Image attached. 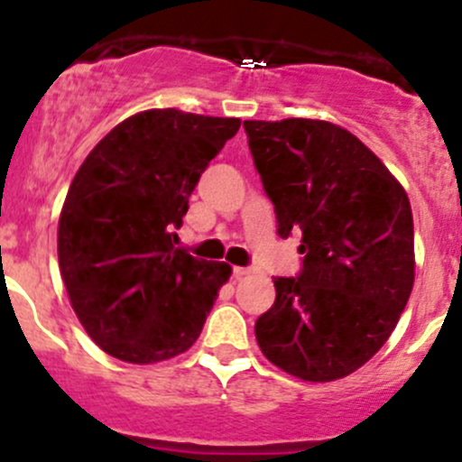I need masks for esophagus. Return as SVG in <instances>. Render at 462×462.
<instances>
[{
	"instance_id": "obj_1",
	"label": "esophagus",
	"mask_w": 462,
	"mask_h": 462,
	"mask_svg": "<svg viewBox=\"0 0 462 462\" xmlns=\"http://www.w3.org/2000/svg\"><path fill=\"white\" fill-rule=\"evenodd\" d=\"M250 273H253V270H250V268H241V265H235V268H232V277H235V279L248 277Z\"/></svg>"
}]
</instances>
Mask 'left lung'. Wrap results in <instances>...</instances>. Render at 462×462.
Instances as JSON below:
<instances>
[{
	"instance_id": "obj_1",
	"label": "left lung",
	"mask_w": 462,
	"mask_h": 462,
	"mask_svg": "<svg viewBox=\"0 0 462 462\" xmlns=\"http://www.w3.org/2000/svg\"><path fill=\"white\" fill-rule=\"evenodd\" d=\"M277 232L301 235V270L274 279L254 324L261 353L286 374L330 382L389 339L413 288L407 192L360 138L326 120H244Z\"/></svg>"
}]
</instances>
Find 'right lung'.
<instances>
[{"mask_svg":"<svg viewBox=\"0 0 462 462\" xmlns=\"http://www.w3.org/2000/svg\"><path fill=\"white\" fill-rule=\"evenodd\" d=\"M239 127V118L141 111L78 170L60 214V273L78 319L109 356L153 365L201 335L232 268L171 239L205 167Z\"/></svg>","mask_w":462,"mask_h":462,"instance_id":"right-lung-1","label":"right lung"}]
</instances>
